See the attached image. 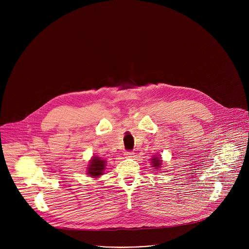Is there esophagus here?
I'll list each match as a JSON object with an SVG mask.
<instances>
[{
	"mask_svg": "<svg viewBox=\"0 0 249 249\" xmlns=\"http://www.w3.org/2000/svg\"><path fill=\"white\" fill-rule=\"evenodd\" d=\"M124 156H125V158H133L135 156V153L132 151H127V152H125Z\"/></svg>",
	"mask_w": 249,
	"mask_h": 249,
	"instance_id": "1",
	"label": "esophagus"
}]
</instances>
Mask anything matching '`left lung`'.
<instances>
[{
	"instance_id": "obj_1",
	"label": "left lung",
	"mask_w": 249,
	"mask_h": 249,
	"mask_svg": "<svg viewBox=\"0 0 249 249\" xmlns=\"http://www.w3.org/2000/svg\"><path fill=\"white\" fill-rule=\"evenodd\" d=\"M152 160H153V166H155V167H160V163H161V160H160V158H154V159H152Z\"/></svg>"
}]
</instances>
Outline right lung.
I'll return each instance as SVG.
<instances>
[{"instance_id": "add662e5", "label": "right lung", "mask_w": 249, "mask_h": 249, "mask_svg": "<svg viewBox=\"0 0 249 249\" xmlns=\"http://www.w3.org/2000/svg\"><path fill=\"white\" fill-rule=\"evenodd\" d=\"M104 168H105V161L100 160L97 157H93L89 165L88 173L89 174V176L98 177L99 175H101L103 173Z\"/></svg>"}]
</instances>
